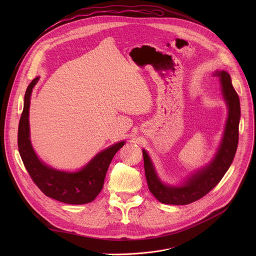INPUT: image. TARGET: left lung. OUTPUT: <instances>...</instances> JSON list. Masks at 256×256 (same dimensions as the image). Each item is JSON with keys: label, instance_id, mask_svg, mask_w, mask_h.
I'll return each instance as SVG.
<instances>
[{"label": "left lung", "instance_id": "obj_1", "mask_svg": "<svg viewBox=\"0 0 256 256\" xmlns=\"http://www.w3.org/2000/svg\"><path fill=\"white\" fill-rule=\"evenodd\" d=\"M212 76L220 80L222 96L228 108V115L218 150L210 164L195 171L182 184L170 186L160 180L152 158L145 150H142L147 184L152 194L160 202L184 206L202 198L218 184L232 163L238 142L240 98L232 84L230 74L225 70H214Z\"/></svg>", "mask_w": 256, "mask_h": 256}]
</instances>
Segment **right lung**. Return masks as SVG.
Instances as JSON below:
<instances>
[{"label":"right lung","mask_w":256,"mask_h":256,"mask_svg":"<svg viewBox=\"0 0 256 256\" xmlns=\"http://www.w3.org/2000/svg\"><path fill=\"white\" fill-rule=\"evenodd\" d=\"M38 80L39 76L35 78L26 90L24 110L18 124V145L22 163L33 182L48 197L67 204H89L100 193L112 158L126 142L120 141L106 147L83 168L74 172L58 170L44 164L34 152L30 139V100Z\"/></svg>","instance_id":"add662e5"}]
</instances>
